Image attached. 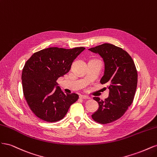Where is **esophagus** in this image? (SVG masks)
Instances as JSON below:
<instances>
[{"mask_svg":"<svg viewBox=\"0 0 157 157\" xmlns=\"http://www.w3.org/2000/svg\"><path fill=\"white\" fill-rule=\"evenodd\" d=\"M79 98H81V99H90L89 97H88L86 96H83V95H80V96H79Z\"/></svg>","mask_w":157,"mask_h":157,"instance_id":"34e87169","label":"esophagus"}]
</instances>
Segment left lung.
Wrapping results in <instances>:
<instances>
[{"instance_id": "obj_1", "label": "left lung", "mask_w": 157, "mask_h": 157, "mask_svg": "<svg viewBox=\"0 0 157 157\" xmlns=\"http://www.w3.org/2000/svg\"><path fill=\"white\" fill-rule=\"evenodd\" d=\"M89 50L98 54L103 59L105 71L100 82L109 89L105 100L94 97L99 108L92 117L100 124H108L120 118L134 100L137 84V72L127 52L111 44L105 43Z\"/></svg>"}]
</instances>
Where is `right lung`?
<instances>
[{
	"label": "right lung",
	"instance_id": "1",
	"mask_svg": "<svg viewBox=\"0 0 157 157\" xmlns=\"http://www.w3.org/2000/svg\"><path fill=\"white\" fill-rule=\"evenodd\" d=\"M85 49L51 47L33 54L22 71L23 92L35 115L46 122L62 119L78 95L64 94L57 80L67 73L74 59Z\"/></svg>",
	"mask_w": 157,
	"mask_h": 157
}]
</instances>
